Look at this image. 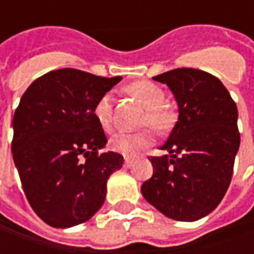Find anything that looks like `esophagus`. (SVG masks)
<instances>
[{
	"label": "esophagus",
	"mask_w": 254,
	"mask_h": 254,
	"mask_svg": "<svg viewBox=\"0 0 254 254\" xmlns=\"http://www.w3.org/2000/svg\"><path fill=\"white\" fill-rule=\"evenodd\" d=\"M124 165H126L127 168H131V167H132V160H131V158H126V160H124Z\"/></svg>",
	"instance_id": "34e87169"
}]
</instances>
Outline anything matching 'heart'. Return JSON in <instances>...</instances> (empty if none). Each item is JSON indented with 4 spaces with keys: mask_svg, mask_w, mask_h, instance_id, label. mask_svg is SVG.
Returning a JSON list of instances; mask_svg holds the SVG:
<instances>
[{
    "mask_svg": "<svg viewBox=\"0 0 254 254\" xmlns=\"http://www.w3.org/2000/svg\"><path fill=\"white\" fill-rule=\"evenodd\" d=\"M130 92L147 109L142 123L151 126L157 131H167L174 123V116L164 106L165 93L161 87L151 82H137L130 86ZM113 92L104 93L93 109L94 117L104 131L113 130ZM151 144L152 134L150 131L119 132L110 140L113 151L120 152L123 155H135Z\"/></svg>",
    "mask_w": 254,
    "mask_h": 254,
    "instance_id": "b5f03b06",
    "label": "heart"
}]
</instances>
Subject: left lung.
Instances as JSON below:
<instances>
[{"label":"left lung","instance_id":"obj_1","mask_svg":"<svg viewBox=\"0 0 254 254\" xmlns=\"http://www.w3.org/2000/svg\"><path fill=\"white\" fill-rule=\"evenodd\" d=\"M152 79L174 94L178 120L161 147L168 154L150 158L154 172L141 193L167 218L195 222L229 188L240 145L238 107L219 79L203 70L182 67Z\"/></svg>","mask_w":254,"mask_h":254}]
</instances>
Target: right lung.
Instances as JSON below:
<instances>
[{
    "mask_svg": "<svg viewBox=\"0 0 254 254\" xmlns=\"http://www.w3.org/2000/svg\"><path fill=\"white\" fill-rule=\"evenodd\" d=\"M122 77L77 69L41 76L15 110L12 157L26 199L52 228H72L102 208L107 180L123 167L117 152H102L106 134L94 104Z\"/></svg>",
    "mask_w": 254,
    "mask_h": 254,
    "instance_id": "1",
    "label": "right lung"
}]
</instances>
